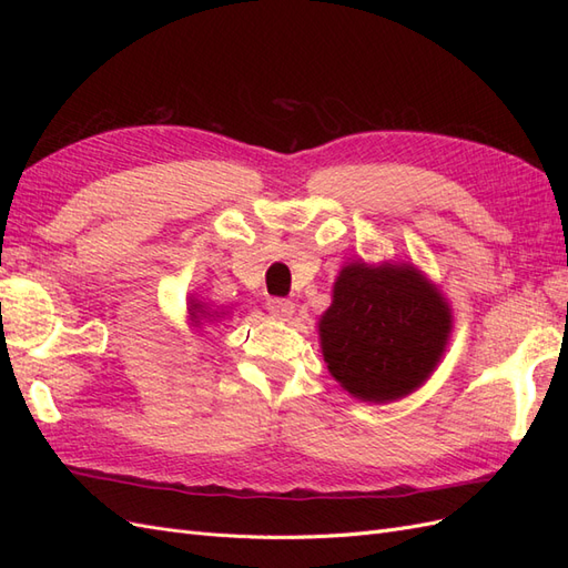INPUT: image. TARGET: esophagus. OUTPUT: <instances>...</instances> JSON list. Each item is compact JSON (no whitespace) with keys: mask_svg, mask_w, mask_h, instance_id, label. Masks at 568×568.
Segmentation results:
<instances>
[{"mask_svg":"<svg viewBox=\"0 0 568 568\" xmlns=\"http://www.w3.org/2000/svg\"><path fill=\"white\" fill-rule=\"evenodd\" d=\"M265 305L277 320H291V315H294V311H296L294 301H288V298H267Z\"/></svg>","mask_w":568,"mask_h":568,"instance_id":"obj_1","label":"esophagus"}]
</instances>
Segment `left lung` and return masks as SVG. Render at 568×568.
I'll use <instances>...</instances> for the list:
<instances>
[{
    "instance_id": "left-lung-1",
    "label": "left lung",
    "mask_w": 568,
    "mask_h": 568,
    "mask_svg": "<svg viewBox=\"0 0 568 568\" xmlns=\"http://www.w3.org/2000/svg\"><path fill=\"white\" fill-rule=\"evenodd\" d=\"M453 313L436 284L407 263H351L320 320L324 363L357 400L393 403L438 367Z\"/></svg>"
}]
</instances>
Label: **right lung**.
<instances>
[{
  "label": "right lung",
  "mask_w": 568,
  "mask_h": 568,
  "mask_svg": "<svg viewBox=\"0 0 568 568\" xmlns=\"http://www.w3.org/2000/svg\"><path fill=\"white\" fill-rule=\"evenodd\" d=\"M189 315H192V322H201V320H211V317H222L225 313L211 315V311H209V307H205L203 303L192 301V305H189Z\"/></svg>",
  "instance_id": "right-lung-1"
}]
</instances>
